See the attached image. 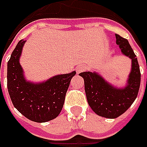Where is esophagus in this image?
<instances>
[{
  "label": "esophagus",
  "instance_id": "obj_1",
  "mask_svg": "<svg viewBox=\"0 0 147 147\" xmlns=\"http://www.w3.org/2000/svg\"><path fill=\"white\" fill-rule=\"evenodd\" d=\"M85 70V67L83 66V65H78V67H77L76 71L78 74H80V73H82L83 71Z\"/></svg>",
  "mask_w": 147,
  "mask_h": 147
}]
</instances>
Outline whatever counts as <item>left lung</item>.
Masks as SVG:
<instances>
[{
	"label": "left lung",
	"instance_id": "obj_1",
	"mask_svg": "<svg viewBox=\"0 0 147 147\" xmlns=\"http://www.w3.org/2000/svg\"><path fill=\"white\" fill-rule=\"evenodd\" d=\"M116 43L122 53L132 59V71L128 84L123 89H117L105 81L97 74L83 72L79 74L84 79V88L90 107L100 116L115 119L132 105L138 94L141 72L138 59L127 39L115 34Z\"/></svg>",
	"mask_w": 147,
	"mask_h": 147
}]
</instances>
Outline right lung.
<instances>
[{"mask_svg": "<svg viewBox=\"0 0 147 147\" xmlns=\"http://www.w3.org/2000/svg\"><path fill=\"white\" fill-rule=\"evenodd\" d=\"M25 41L20 40L7 65V88L14 106L32 121L45 123L59 115L65 95L76 72L57 75L46 82H26L20 65V56Z\"/></svg>", "mask_w": 147, "mask_h": 147, "instance_id": "obj_1", "label": "right lung"}]
</instances>
